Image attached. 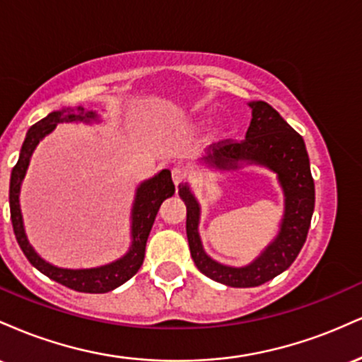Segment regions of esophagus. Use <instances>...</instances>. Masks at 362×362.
I'll list each match as a JSON object with an SVG mask.
<instances>
[{
	"mask_svg": "<svg viewBox=\"0 0 362 362\" xmlns=\"http://www.w3.org/2000/svg\"><path fill=\"white\" fill-rule=\"evenodd\" d=\"M187 178V172L182 167H173L172 168V180L173 184H175V187H178L182 184V182H185Z\"/></svg>",
	"mask_w": 362,
	"mask_h": 362,
	"instance_id": "1",
	"label": "esophagus"
}]
</instances>
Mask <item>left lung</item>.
Listing matches in <instances>:
<instances>
[{
    "instance_id": "8db88e82",
    "label": "left lung",
    "mask_w": 362,
    "mask_h": 362,
    "mask_svg": "<svg viewBox=\"0 0 362 362\" xmlns=\"http://www.w3.org/2000/svg\"><path fill=\"white\" fill-rule=\"evenodd\" d=\"M252 122L243 141H219L206 163L216 170H236L242 163H257L277 173L284 192V218L277 238L259 259L245 267H230L211 259L199 236L197 199L189 185H178L187 206V240L195 267L204 276L231 288H255L284 272L296 260L308 235L315 209V184L305 141L265 102H250Z\"/></svg>"
}]
</instances>
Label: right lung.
Segmentation results:
<instances>
[{
    "label": "right lung",
    "mask_w": 362,
    "mask_h": 362,
    "mask_svg": "<svg viewBox=\"0 0 362 362\" xmlns=\"http://www.w3.org/2000/svg\"><path fill=\"white\" fill-rule=\"evenodd\" d=\"M98 115L95 112H86L81 107L78 109H62L57 112H51L47 117L34 124L27 132L22 149H20V156L16 165L11 170L10 178V214L11 224H13V231L18 242L20 248L25 253L28 262L37 269L47 276L49 279L59 282L66 288L80 291V293H109V291L119 288L120 284L131 279L136 272L139 271L144 260V250H146V242L149 231H151L153 223L160 209L161 202L165 199L172 197L175 194V185L172 182V173L170 170H161L158 175L149 180L143 182L136 190L134 204H132V226L131 236L132 243L131 248L122 259L112 262V264L102 265V267L95 269H61L56 265L45 262L42 257L37 255V252L28 243L27 235L23 230L22 221V211H20V185L27 173L28 163H30V156L39 141L45 138L49 132L54 131V127L61 122H90V120H97Z\"/></svg>",
    "instance_id": "add662e5"
}]
</instances>
